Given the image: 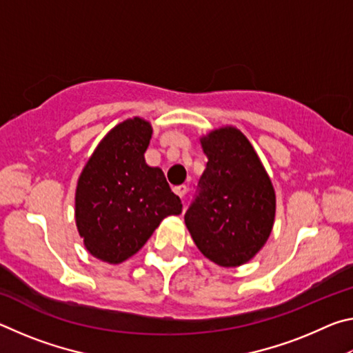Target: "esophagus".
<instances>
[{
  "instance_id": "esophagus-1",
  "label": "esophagus",
  "mask_w": 353,
  "mask_h": 353,
  "mask_svg": "<svg viewBox=\"0 0 353 353\" xmlns=\"http://www.w3.org/2000/svg\"><path fill=\"white\" fill-rule=\"evenodd\" d=\"M188 188L185 187V185H179V187H174V193L179 196V198H183L185 194H187Z\"/></svg>"
}]
</instances>
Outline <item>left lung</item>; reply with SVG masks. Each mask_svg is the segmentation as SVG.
<instances>
[{
	"label": "left lung",
	"instance_id": "1",
	"mask_svg": "<svg viewBox=\"0 0 353 353\" xmlns=\"http://www.w3.org/2000/svg\"><path fill=\"white\" fill-rule=\"evenodd\" d=\"M208 162L185 212L193 241L219 266H240L265 246L276 216V193L252 145L223 128L201 140Z\"/></svg>",
	"mask_w": 353,
	"mask_h": 353
}]
</instances>
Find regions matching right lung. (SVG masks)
Instances as JSON below:
<instances>
[{"label":"right lung","instance_id":"right-lung-1","mask_svg":"<svg viewBox=\"0 0 353 353\" xmlns=\"http://www.w3.org/2000/svg\"><path fill=\"white\" fill-rule=\"evenodd\" d=\"M152 135L141 118L126 119L99 143L77 181L76 224L88 252L121 263L139 252L182 202L163 171L145 162Z\"/></svg>","mask_w":353,"mask_h":353}]
</instances>
